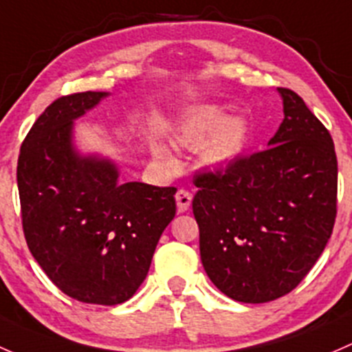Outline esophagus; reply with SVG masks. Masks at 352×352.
I'll return each instance as SVG.
<instances>
[{"label":"esophagus","instance_id":"34e87169","mask_svg":"<svg viewBox=\"0 0 352 352\" xmlns=\"http://www.w3.org/2000/svg\"><path fill=\"white\" fill-rule=\"evenodd\" d=\"M176 205L177 212H186L191 205V195L186 190H177L176 191Z\"/></svg>","mask_w":352,"mask_h":352}]
</instances>
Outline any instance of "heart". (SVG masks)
Listing matches in <instances>:
<instances>
[{
	"instance_id": "heart-1",
	"label": "heart",
	"mask_w": 352,
	"mask_h": 352,
	"mask_svg": "<svg viewBox=\"0 0 352 352\" xmlns=\"http://www.w3.org/2000/svg\"><path fill=\"white\" fill-rule=\"evenodd\" d=\"M249 137L248 122L242 117H226L212 104L188 108L173 129V140L186 151L200 149V161L210 169H226L234 164L245 149ZM152 154L161 164L175 166L171 152L161 144L152 147Z\"/></svg>"
}]
</instances>
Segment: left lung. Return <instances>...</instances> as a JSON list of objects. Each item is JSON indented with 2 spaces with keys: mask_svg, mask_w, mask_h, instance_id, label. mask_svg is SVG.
Listing matches in <instances>:
<instances>
[{
  "mask_svg": "<svg viewBox=\"0 0 352 352\" xmlns=\"http://www.w3.org/2000/svg\"><path fill=\"white\" fill-rule=\"evenodd\" d=\"M263 152L195 177L193 213L206 274L235 302L292 292L324 252L338 213V157L329 130L295 91Z\"/></svg>",
  "mask_w": 352,
  "mask_h": 352,
  "instance_id": "left-lung-1",
  "label": "left lung"
}]
</instances>
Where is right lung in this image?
Wrapping results in <instances>:
<instances>
[{"label":"right lung","mask_w":352,"mask_h":352,"mask_svg":"<svg viewBox=\"0 0 352 352\" xmlns=\"http://www.w3.org/2000/svg\"><path fill=\"white\" fill-rule=\"evenodd\" d=\"M110 93L63 96L23 140L16 183L28 249L71 298L118 305L149 273L159 237L176 215V188L118 181V166L74 144V122Z\"/></svg>","instance_id":"1"}]
</instances>
